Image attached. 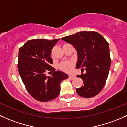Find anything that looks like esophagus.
Listing matches in <instances>:
<instances>
[{"mask_svg": "<svg viewBox=\"0 0 127 127\" xmlns=\"http://www.w3.org/2000/svg\"><path fill=\"white\" fill-rule=\"evenodd\" d=\"M68 78H69V79H73L74 78H75V76H74V75H69Z\"/></svg>", "mask_w": 127, "mask_h": 127, "instance_id": "1", "label": "esophagus"}]
</instances>
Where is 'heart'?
<instances>
[{
	"instance_id": "b5f03b06",
	"label": "heart",
	"mask_w": 127,
	"mask_h": 127,
	"mask_svg": "<svg viewBox=\"0 0 127 127\" xmlns=\"http://www.w3.org/2000/svg\"><path fill=\"white\" fill-rule=\"evenodd\" d=\"M73 66H74V62L72 61H64L59 65V68L60 69L66 73L71 72L73 68Z\"/></svg>"
}]
</instances>
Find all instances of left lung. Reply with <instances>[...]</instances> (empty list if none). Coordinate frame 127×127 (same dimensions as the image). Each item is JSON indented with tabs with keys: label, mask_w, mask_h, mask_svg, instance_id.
Segmentation results:
<instances>
[{
	"label": "left lung",
	"mask_w": 127,
	"mask_h": 127,
	"mask_svg": "<svg viewBox=\"0 0 127 127\" xmlns=\"http://www.w3.org/2000/svg\"><path fill=\"white\" fill-rule=\"evenodd\" d=\"M61 39L77 51L76 68L86 71L76 76L84 83L76 89L77 94L84 98L94 97L103 89L109 74L111 57L108 41L94 31H82Z\"/></svg>",
	"instance_id": "8db88e82"
}]
</instances>
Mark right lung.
Returning a JSON list of instances; mask_svg holds the SVG:
<instances>
[{
  "instance_id": "right-lung-1",
  "label": "right lung",
  "mask_w": 127,
  "mask_h": 127,
  "mask_svg": "<svg viewBox=\"0 0 127 127\" xmlns=\"http://www.w3.org/2000/svg\"><path fill=\"white\" fill-rule=\"evenodd\" d=\"M59 39L31 40L19 48L18 68L30 95L39 101H51L59 95L61 83L68 78L51 66V50ZM53 72L46 77L45 73Z\"/></svg>"
}]
</instances>
